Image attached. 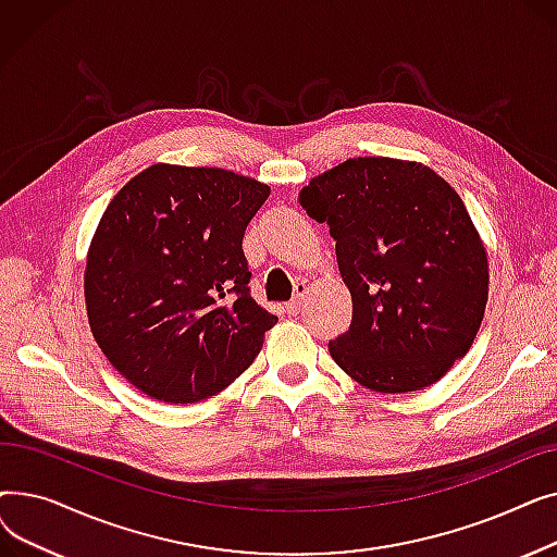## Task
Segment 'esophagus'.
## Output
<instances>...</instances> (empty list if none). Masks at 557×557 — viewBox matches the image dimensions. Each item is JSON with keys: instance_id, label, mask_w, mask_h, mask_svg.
Masks as SVG:
<instances>
[{"instance_id": "34e87169", "label": "esophagus", "mask_w": 557, "mask_h": 557, "mask_svg": "<svg viewBox=\"0 0 557 557\" xmlns=\"http://www.w3.org/2000/svg\"><path fill=\"white\" fill-rule=\"evenodd\" d=\"M305 290H307V286H305V284H298V286H296V296H294V300L286 302V307H284L288 315H296V313L300 311V305H302V298H305Z\"/></svg>"}]
</instances>
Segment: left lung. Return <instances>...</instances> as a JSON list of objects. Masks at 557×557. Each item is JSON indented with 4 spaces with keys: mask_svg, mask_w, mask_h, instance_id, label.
<instances>
[{
    "mask_svg": "<svg viewBox=\"0 0 557 557\" xmlns=\"http://www.w3.org/2000/svg\"><path fill=\"white\" fill-rule=\"evenodd\" d=\"M300 205L327 223L352 323L332 359L370 391H422L467 355L487 302V255L460 196L433 169L352 158Z\"/></svg>",
    "mask_w": 557,
    "mask_h": 557,
    "instance_id": "8db88e82",
    "label": "left lung"
}]
</instances>
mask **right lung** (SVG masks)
I'll list each match as a JSON object with an SVG mask.
<instances>
[{
  "instance_id": "add662e5",
  "label": "right lung",
  "mask_w": 557,
  "mask_h": 557,
  "mask_svg": "<svg viewBox=\"0 0 557 557\" xmlns=\"http://www.w3.org/2000/svg\"><path fill=\"white\" fill-rule=\"evenodd\" d=\"M269 194L225 169L153 164L110 200L87 255V318L144 395L208 399L259 355L277 315L252 300L242 244Z\"/></svg>"
}]
</instances>
